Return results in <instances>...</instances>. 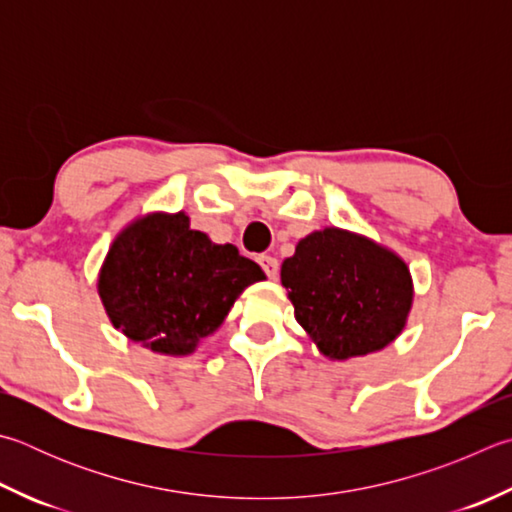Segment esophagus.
I'll return each mask as SVG.
<instances>
[{"mask_svg":"<svg viewBox=\"0 0 512 512\" xmlns=\"http://www.w3.org/2000/svg\"><path fill=\"white\" fill-rule=\"evenodd\" d=\"M257 262H259V266L264 268V273L271 277V280H275L277 273H280V264H277V259L271 257V255H259Z\"/></svg>","mask_w":512,"mask_h":512,"instance_id":"1","label":"esophagus"}]
</instances>
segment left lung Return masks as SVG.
Segmentation results:
<instances>
[{"mask_svg": "<svg viewBox=\"0 0 512 512\" xmlns=\"http://www.w3.org/2000/svg\"><path fill=\"white\" fill-rule=\"evenodd\" d=\"M295 320L329 360L385 349L401 336L414 302L410 266L358 232L329 226L297 241L282 264Z\"/></svg>", "mask_w": 512, "mask_h": 512, "instance_id": "8db88e82", "label": "left lung"}]
</instances>
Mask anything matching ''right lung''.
<instances>
[{
    "label": "right lung",
    "mask_w": 512,
    "mask_h": 512,
    "mask_svg": "<svg viewBox=\"0 0 512 512\" xmlns=\"http://www.w3.org/2000/svg\"><path fill=\"white\" fill-rule=\"evenodd\" d=\"M264 280L232 244H212L185 212H150L111 241L98 295L111 324L161 356H190L226 320L244 288Z\"/></svg>",
    "instance_id": "1"
}]
</instances>
